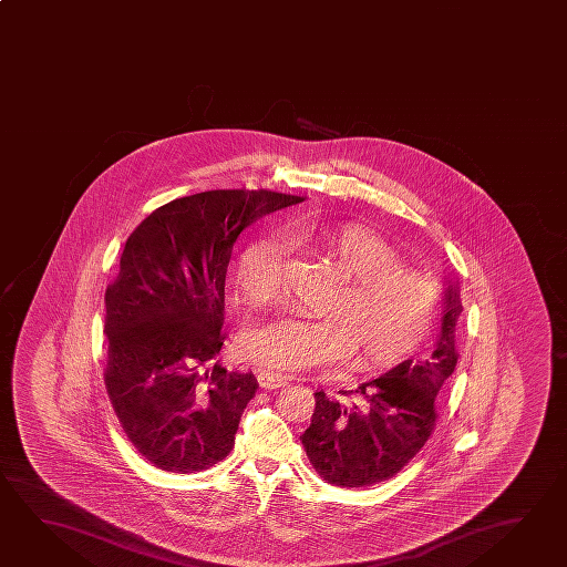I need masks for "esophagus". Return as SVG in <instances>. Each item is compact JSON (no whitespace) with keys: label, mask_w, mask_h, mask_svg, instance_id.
Instances as JSON below:
<instances>
[{"label":"esophagus","mask_w":567,"mask_h":567,"mask_svg":"<svg viewBox=\"0 0 567 567\" xmlns=\"http://www.w3.org/2000/svg\"><path fill=\"white\" fill-rule=\"evenodd\" d=\"M257 380H259V386L266 390L281 389V386H286L289 382L288 377L278 374V372H261Z\"/></svg>","instance_id":"esophagus-1"}]
</instances>
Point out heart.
I'll return each instance as SVG.
<instances>
[{"instance_id": "b5f03b06", "label": "heart", "mask_w": 567, "mask_h": 567, "mask_svg": "<svg viewBox=\"0 0 567 567\" xmlns=\"http://www.w3.org/2000/svg\"><path fill=\"white\" fill-rule=\"evenodd\" d=\"M326 254L348 279L333 300V316H279L245 338V354L267 370L296 372L346 362L358 354L360 368H384L402 360L433 322L439 291L399 266L392 245L362 225H346L322 237ZM289 256L286 235L249 245L237 266L245 298L266 306L278 300Z\"/></svg>"}]
</instances>
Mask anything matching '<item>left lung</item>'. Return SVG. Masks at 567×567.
Here are the masks:
<instances>
[{
	"instance_id": "left-lung-1",
	"label": "left lung",
	"mask_w": 567,
	"mask_h": 567,
	"mask_svg": "<svg viewBox=\"0 0 567 567\" xmlns=\"http://www.w3.org/2000/svg\"><path fill=\"white\" fill-rule=\"evenodd\" d=\"M446 281L436 344L424 360H404L355 389V402L316 392V411L301 444L318 475L338 487H368L394 477L421 451L436 422L434 399L455 372V330L463 311Z\"/></svg>"
}]
</instances>
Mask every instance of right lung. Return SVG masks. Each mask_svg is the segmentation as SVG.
<instances>
[{"label":"right lung","instance_id":"add662e5","mask_svg":"<svg viewBox=\"0 0 567 567\" xmlns=\"http://www.w3.org/2000/svg\"><path fill=\"white\" fill-rule=\"evenodd\" d=\"M301 200L274 190H205L158 207L126 239L104 296V382L148 463L185 475L231 453L259 384L251 372L212 364L225 340L227 267L245 227Z\"/></svg>","mask_w":567,"mask_h":567}]
</instances>
